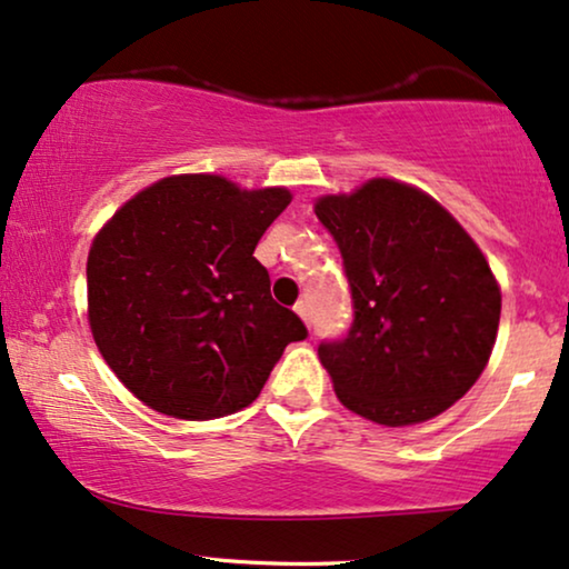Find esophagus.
<instances>
[{
	"mask_svg": "<svg viewBox=\"0 0 569 569\" xmlns=\"http://www.w3.org/2000/svg\"><path fill=\"white\" fill-rule=\"evenodd\" d=\"M296 313H298L300 319H303L306 327L311 325V317H308V306H306V303H298V306H296Z\"/></svg>",
	"mask_w": 569,
	"mask_h": 569,
	"instance_id": "34e87169",
	"label": "esophagus"
}]
</instances>
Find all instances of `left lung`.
Segmentation results:
<instances>
[{
    "label": "left lung",
    "mask_w": 569,
    "mask_h": 569,
    "mask_svg": "<svg viewBox=\"0 0 569 569\" xmlns=\"http://www.w3.org/2000/svg\"><path fill=\"white\" fill-rule=\"evenodd\" d=\"M353 292L348 338L319 361L348 411L385 427L427 422L478 382L496 346L501 287L469 231L398 179L321 194Z\"/></svg>",
    "instance_id": "left-lung-1"
}]
</instances>
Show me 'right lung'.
I'll return each instance as SVG.
<instances>
[{"mask_svg":"<svg viewBox=\"0 0 569 569\" xmlns=\"http://www.w3.org/2000/svg\"><path fill=\"white\" fill-rule=\"evenodd\" d=\"M290 200L287 187L177 173L97 231L87 258L91 338L144 406L189 422L242 411L284 348L306 338L252 256Z\"/></svg>","mask_w":569,"mask_h":569,"instance_id":"1","label":"right lung"}]
</instances>
